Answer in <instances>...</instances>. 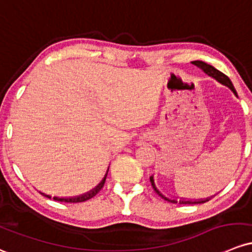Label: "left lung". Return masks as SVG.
Returning <instances> with one entry per match:
<instances>
[{
  "label": "left lung",
  "mask_w": 252,
  "mask_h": 252,
  "mask_svg": "<svg viewBox=\"0 0 252 252\" xmlns=\"http://www.w3.org/2000/svg\"><path fill=\"white\" fill-rule=\"evenodd\" d=\"M192 63H193V65L197 66V67H199L200 70H203L204 72H205L208 76H210V77L215 78L216 81H219L221 84H224V86L228 87V88L231 89V91L234 93L235 95H237V92H235L234 87H233L231 79L227 77V76L224 75V73H222L221 71H219V70H217V68L214 67V66L209 65V63H204V62H199V60H197V62H192ZM150 181H151V184H152V187H153V189L156 190V193H157V194L159 195V197L163 198V199H165L166 202H169V203H174V204H176V203H180V204H203V203L209 202V200L211 199V198H205V199H198V200H187V199L177 200V199H173V198L165 197V195H164L163 193H161L160 190L158 189L157 187H156V184H155V180H153V176L150 177Z\"/></svg>",
  "instance_id": "obj_1"
}]
</instances>
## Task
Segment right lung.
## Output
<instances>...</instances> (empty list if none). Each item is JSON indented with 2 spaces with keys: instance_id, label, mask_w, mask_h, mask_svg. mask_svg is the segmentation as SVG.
<instances>
[{
  "instance_id": "right-lung-1",
  "label": "right lung",
  "mask_w": 252,
  "mask_h": 252,
  "mask_svg": "<svg viewBox=\"0 0 252 252\" xmlns=\"http://www.w3.org/2000/svg\"><path fill=\"white\" fill-rule=\"evenodd\" d=\"M108 171V170H107ZM106 176H107V173H106L105 177L102 179V181L100 182L99 185H97L95 189H93L92 190H89V192L84 193V194H81V195H77V197H68V198H60V197H53V199L54 200H58V202H63V203H82V202H86V200L91 199V198L94 197V195H96L97 193H99V190L104 187V184H105V180H106ZM42 195H44V197L47 198H52V195L49 194H46V193L43 192H39Z\"/></svg>"
}]
</instances>
